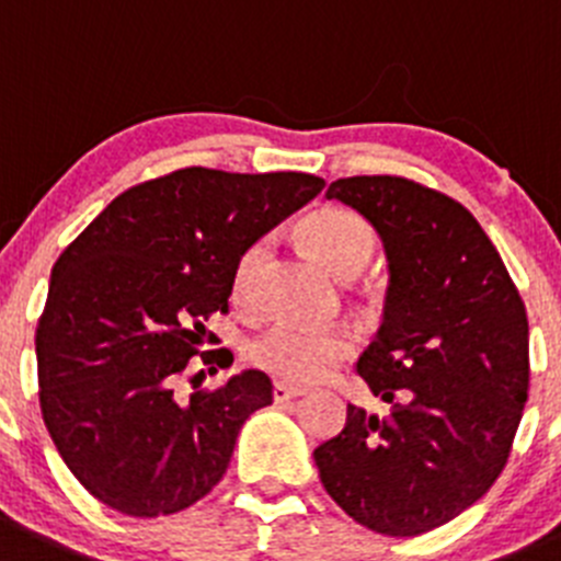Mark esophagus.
<instances>
[{
    "label": "esophagus",
    "mask_w": 561,
    "mask_h": 561,
    "mask_svg": "<svg viewBox=\"0 0 561 561\" xmlns=\"http://www.w3.org/2000/svg\"><path fill=\"white\" fill-rule=\"evenodd\" d=\"M305 392H307L305 387H290V385H285V381H276V385H274V401H276V404H285V401L301 399Z\"/></svg>",
    "instance_id": "1"
}]
</instances>
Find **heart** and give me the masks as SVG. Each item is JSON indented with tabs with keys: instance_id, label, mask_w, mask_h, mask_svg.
I'll return each mask as SVG.
<instances>
[{
	"instance_id": "b5f03b06",
	"label": "heart",
	"mask_w": 561,
	"mask_h": 561,
	"mask_svg": "<svg viewBox=\"0 0 561 561\" xmlns=\"http://www.w3.org/2000/svg\"><path fill=\"white\" fill-rule=\"evenodd\" d=\"M307 245L340 279H354L368 268L374 256V229L348 209L323 207L301 221ZM271 240L256 238L240 251L232 271V298L249 307L256 298V282L268 260ZM354 354V334L348 329H316L298 323H274L249 345V359L260 370L285 385H310L323 379L334 365Z\"/></svg>"
}]
</instances>
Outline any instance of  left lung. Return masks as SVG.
<instances>
[{"label": "left lung", "instance_id": "obj_1", "mask_svg": "<svg viewBox=\"0 0 561 561\" xmlns=\"http://www.w3.org/2000/svg\"><path fill=\"white\" fill-rule=\"evenodd\" d=\"M329 198L385 243L390 285L357 370L390 410L348 404L316 448L334 504L387 537H417L473 506L512 451L528 399L523 298L473 216L404 176H348Z\"/></svg>", "mask_w": 561, "mask_h": 561}]
</instances>
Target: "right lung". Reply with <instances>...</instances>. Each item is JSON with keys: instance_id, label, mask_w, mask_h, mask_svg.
<instances>
[{"instance_id": "right-lung-1", "label": "right lung", "mask_w": 561, "mask_h": 561, "mask_svg": "<svg viewBox=\"0 0 561 561\" xmlns=\"http://www.w3.org/2000/svg\"><path fill=\"white\" fill-rule=\"evenodd\" d=\"M323 185L298 171H171L115 196L57 256L35 332L41 412L93 499L174 515L221 481L245 417L274 401L271 379L243 370L191 396L176 381L218 343L204 321L229 310L240 251ZM202 363L229 368L232 352Z\"/></svg>"}]
</instances>
